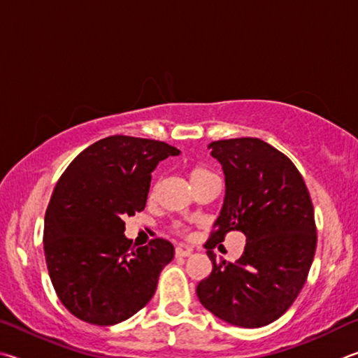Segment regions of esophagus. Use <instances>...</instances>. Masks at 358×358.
I'll return each mask as SVG.
<instances>
[{
	"instance_id": "esophagus-1",
	"label": "esophagus",
	"mask_w": 358,
	"mask_h": 358,
	"mask_svg": "<svg viewBox=\"0 0 358 358\" xmlns=\"http://www.w3.org/2000/svg\"><path fill=\"white\" fill-rule=\"evenodd\" d=\"M192 255V248H187V247H182L179 245L178 248H176V256L178 258H187V256Z\"/></svg>"
}]
</instances>
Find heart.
Returning a JSON list of instances; mask_svg holds the SVG:
<instances>
[{"instance_id": "heart-1", "label": "heart", "mask_w": 358, "mask_h": 358, "mask_svg": "<svg viewBox=\"0 0 358 358\" xmlns=\"http://www.w3.org/2000/svg\"><path fill=\"white\" fill-rule=\"evenodd\" d=\"M187 174H189V179H190V184L193 185V189H198V187H201L204 184L210 182V180H215L217 176L210 171V169L206 166V165H201V163H196V165H192L189 168V171H187Z\"/></svg>"}]
</instances>
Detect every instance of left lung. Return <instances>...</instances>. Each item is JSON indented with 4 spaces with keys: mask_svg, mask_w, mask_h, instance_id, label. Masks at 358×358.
<instances>
[{
    "mask_svg": "<svg viewBox=\"0 0 358 358\" xmlns=\"http://www.w3.org/2000/svg\"><path fill=\"white\" fill-rule=\"evenodd\" d=\"M224 174V199L206 242L210 275L196 294L206 310L245 329L283 316L308 277L316 252L315 210L303 178L285 154L259 138L212 141ZM248 237L234 265L216 264L211 252L229 230Z\"/></svg>",
    "mask_w": 358,
    "mask_h": 358,
    "instance_id": "left-lung-1",
    "label": "left lung"
}]
</instances>
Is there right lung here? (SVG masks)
Wrapping results in <instances>:
<instances>
[{
    "label": "right lung",
    "instance_id": "obj_1",
    "mask_svg": "<svg viewBox=\"0 0 358 358\" xmlns=\"http://www.w3.org/2000/svg\"><path fill=\"white\" fill-rule=\"evenodd\" d=\"M179 150L146 138L115 135L75 157L56 184L43 223V252L53 287L73 316L119 324L157 289L174 247L152 239L135 248L125 217L144 209L150 173Z\"/></svg>",
    "mask_w": 358,
    "mask_h": 358
}]
</instances>
